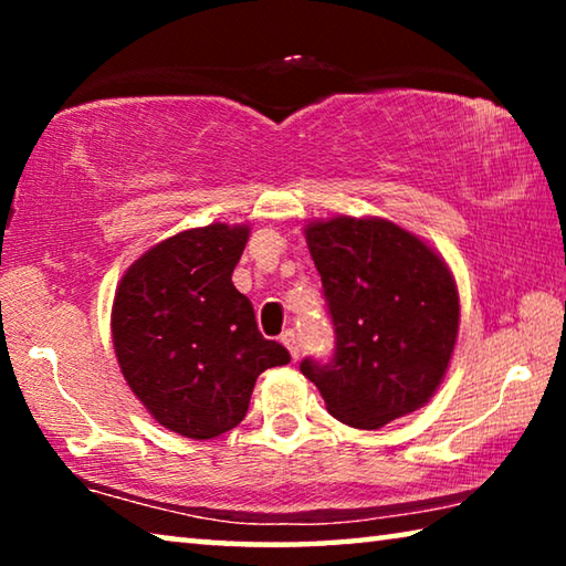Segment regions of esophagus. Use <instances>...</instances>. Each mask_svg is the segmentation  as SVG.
<instances>
[{
  "mask_svg": "<svg viewBox=\"0 0 566 566\" xmlns=\"http://www.w3.org/2000/svg\"><path fill=\"white\" fill-rule=\"evenodd\" d=\"M282 344H284L286 349H290L292 359L300 357V339H296V332H294V329H286V332L282 334Z\"/></svg>",
  "mask_w": 566,
  "mask_h": 566,
  "instance_id": "1",
  "label": "esophagus"
}]
</instances>
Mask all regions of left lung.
I'll use <instances>...</instances> for the list:
<instances>
[{
  "instance_id": "8db88e82",
  "label": "left lung",
  "mask_w": 566,
  "mask_h": 566,
  "mask_svg": "<svg viewBox=\"0 0 566 566\" xmlns=\"http://www.w3.org/2000/svg\"><path fill=\"white\" fill-rule=\"evenodd\" d=\"M334 327L329 361L306 357L329 415L379 429L424 407L452 359L459 294L442 256L387 219L306 227Z\"/></svg>"
}]
</instances>
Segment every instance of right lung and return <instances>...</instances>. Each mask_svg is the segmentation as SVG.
<instances>
[{"mask_svg": "<svg viewBox=\"0 0 566 566\" xmlns=\"http://www.w3.org/2000/svg\"><path fill=\"white\" fill-rule=\"evenodd\" d=\"M249 227L209 224L151 247L122 276L112 339L122 375L161 427L212 439L244 419L254 381L290 361L232 284Z\"/></svg>", "mask_w": 566, "mask_h": 566, "instance_id": "1", "label": "right lung"}]
</instances>
